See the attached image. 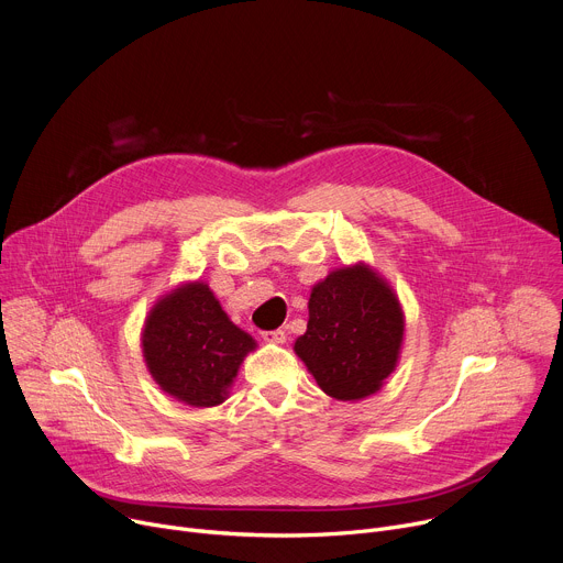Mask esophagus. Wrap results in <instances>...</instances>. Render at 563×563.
Here are the masks:
<instances>
[{
    "mask_svg": "<svg viewBox=\"0 0 563 563\" xmlns=\"http://www.w3.org/2000/svg\"><path fill=\"white\" fill-rule=\"evenodd\" d=\"M263 339H265L267 343L283 345V343L287 341V334H285V330H272V332H265V334H263Z\"/></svg>",
    "mask_w": 563,
    "mask_h": 563,
    "instance_id": "esophagus-1",
    "label": "esophagus"
}]
</instances>
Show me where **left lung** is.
Masks as SVG:
<instances>
[{"label":"left lung","instance_id":"obj_1","mask_svg":"<svg viewBox=\"0 0 563 563\" xmlns=\"http://www.w3.org/2000/svg\"><path fill=\"white\" fill-rule=\"evenodd\" d=\"M307 332L294 352L318 387L336 400L376 394L396 369L406 313L391 285L367 263L345 265L309 294Z\"/></svg>","mask_w":563,"mask_h":563}]
</instances>
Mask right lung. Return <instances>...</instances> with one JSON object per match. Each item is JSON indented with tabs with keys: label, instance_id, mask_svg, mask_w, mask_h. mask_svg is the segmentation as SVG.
<instances>
[{
	"label": "right lung",
	"instance_id": "right-lung-1",
	"mask_svg": "<svg viewBox=\"0 0 563 563\" xmlns=\"http://www.w3.org/2000/svg\"><path fill=\"white\" fill-rule=\"evenodd\" d=\"M142 356L165 394L191 408L224 404L233 378L256 341L233 320L202 280L159 296L144 318Z\"/></svg>",
	"mask_w": 563,
	"mask_h": 563
}]
</instances>
